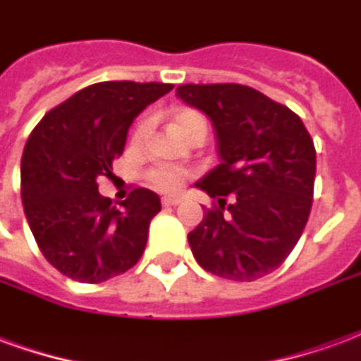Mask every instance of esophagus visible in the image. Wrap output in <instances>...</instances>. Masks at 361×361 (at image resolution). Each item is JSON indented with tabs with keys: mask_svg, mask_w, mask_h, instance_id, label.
<instances>
[{
	"mask_svg": "<svg viewBox=\"0 0 361 361\" xmlns=\"http://www.w3.org/2000/svg\"><path fill=\"white\" fill-rule=\"evenodd\" d=\"M181 203V197L180 195H168L162 197V204L164 207H176V204Z\"/></svg>",
	"mask_w": 361,
	"mask_h": 361,
	"instance_id": "obj_1",
	"label": "esophagus"
}]
</instances>
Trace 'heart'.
Masks as SVG:
<instances>
[{"mask_svg": "<svg viewBox=\"0 0 361 361\" xmlns=\"http://www.w3.org/2000/svg\"><path fill=\"white\" fill-rule=\"evenodd\" d=\"M170 131L178 135L180 139H189L191 135L204 133L207 126H204V118L193 108H176L170 116ZM145 133V126L137 129V137ZM150 181L152 185L158 189H176L181 183V176L173 170H166V168H158L150 172Z\"/></svg>", "mask_w": 361, "mask_h": 361, "instance_id": "b5f03b06", "label": "heart"}]
</instances>
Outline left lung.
<instances>
[{
	"label": "left lung",
	"instance_id": "1",
	"mask_svg": "<svg viewBox=\"0 0 361 361\" xmlns=\"http://www.w3.org/2000/svg\"><path fill=\"white\" fill-rule=\"evenodd\" d=\"M212 121L220 162L195 188L219 201L188 240L204 271L251 282L279 269L310 219L315 147L294 111L234 82L181 85ZM231 201L226 203V199Z\"/></svg>",
	"mask_w": 361,
	"mask_h": 361
}]
</instances>
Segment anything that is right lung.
Listing matches in <instances>:
<instances>
[{
    "instance_id": "add662e5",
    "label": "right lung",
    "mask_w": 361,
    "mask_h": 361,
    "mask_svg": "<svg viewBox=\"0 0 361 361\" xmlns=\"http://www.w3.org/2000/svg\"><path fill=\"white\" fill-rule=\"evenodd\" d=\"M172 89L96 82L48 111L28 137L20 160L23 207L42 255L61 274L98 284L141 259L160 197L137 188L114 207L96 180L111 176L133 119Z\"/></svg>"
}]
</instances>
